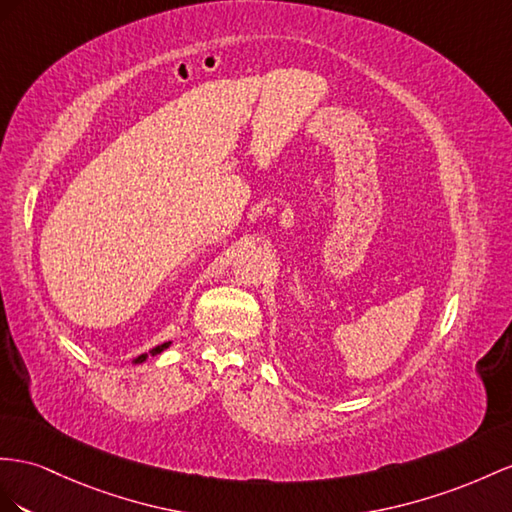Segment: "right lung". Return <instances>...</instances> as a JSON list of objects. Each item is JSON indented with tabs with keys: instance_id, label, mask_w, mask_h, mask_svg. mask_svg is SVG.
I'll use <instances>...</instances> for the list:
<instances>
[{
	"instance_id": "right-lung-1",
	"label": "right lung",
	"mask_w": 512,
	"mask_h": 512,
	"mask_svg": "<svg viewBox=\"0 0 512 512\" xmlns=\"http://www.w3.org/2000/svg\"><path fill=\"white\" fill-rule=\"evenodd\" d=\"M168 346H170V342H166V344H160V346H155V348L149 352V355H160V352H164ZM149 355H140V357H136V359H134V363H142V361H147V357H149Z\"/></svg>"
}]
</instances>
